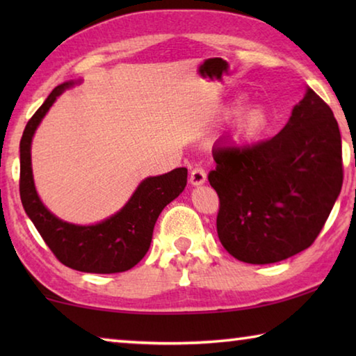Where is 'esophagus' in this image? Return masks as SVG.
Returning <instances> with one entry per match:
<instances>
[{"mask_svg": "<svg viewBox=\"0 0 356 356\" xmlns=\"http://www.w3.org/2000/svg\"><path fill=\"white\" fill-rule=\"evenodd\" d=\"M207 179V172L204 168L201 166H196L193 168L191 170V174H190V184L191 185H202L204 182H206Z\"/></svg>", "mask_w": 356, "mask_h": 356, "instance_id": "34e87169", "label": "esophagus"}]
</instances>
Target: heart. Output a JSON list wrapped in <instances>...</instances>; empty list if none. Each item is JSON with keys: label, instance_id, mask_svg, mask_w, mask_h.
I'll return each instance as SVG.
<instances>
[{"label": "heart", "instance_id": "obj_1", "mask_svg": "<svg viewBox=\"0 0 356 356\" xmlns=\"http://www.w3.org/2000/svg\"><path fill=\"white\" fill-rule=\"evenodd\" d=\"M267 116L261 108H251L238 118L236 124V136L238 140H251L264 130Z\"/></svg>", "mask_w": 356, "mask_h": 356}]
</instances>
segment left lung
Here are the masks:
<instances>
[{
  "label": "left lung",
  "mask_w": 356,
  "mask_h": 356,
  "mask_svg": "<svg viewBox=\"0 0 356 356\" xmlns=\"http://www.w3.org/2000/svg\"><path fill=\"white\" fill-rule=\"evenodd\" d=\"M209 182L220 197L216 231L229 254L273 264L314 243L341 193V134L312 91L278 135L251 146H215Z\"/></svg>",
  "instance_id": "left-lung-1"
}]
</instances>
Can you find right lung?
Listing matches in <instances>:
<instances>
[{"label": "right lung", "mask_w": 356, "mask_h": 356, "mask_svg": "<svg viewBox=\"0 0 356 356\" xmlns=\"http://www.w3.org/2000/svg\"><path fill=\"white\" fill-rule=\"evenodd\" d=\"M72 81L53 89L34 116L28 120L20 141V197L26 215L40 237L65 267L86 273H119L130 270L146 256L152 242L155 221L168 204L186 185V168L163 176L147 177L129 202L105 221L78 226L56 218L39 200L31 170V141L40 120Z\"/></svg>", "instance_id": "obj_1"}]
</instances>
